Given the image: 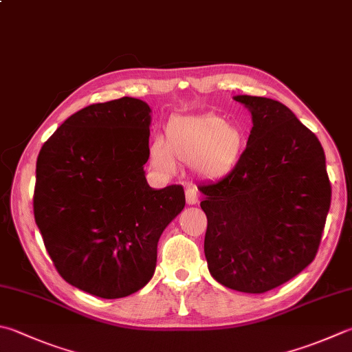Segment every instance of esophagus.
I'll return each mask as SVG.
<instances>
[{
	"label": "esophagus",
	"mask_w": 352,
	"mask_h": 352,
	"mask_svg": "<svg viewBox=\"0 0 352 352\" xmlns=\"http://www.w3.org/2000/svg\"><path fill=\"white\" fill-rule=\"evenodd\" d=\"M185 199H187L188 205H195L199 201V195L195 188H187L185 190Z\"/></svg>",
	"instance_id": "obj_1"
}]
</instances>
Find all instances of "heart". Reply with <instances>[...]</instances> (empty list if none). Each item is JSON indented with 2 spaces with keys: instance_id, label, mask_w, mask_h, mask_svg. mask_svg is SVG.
Wrapping results in <instances>:
<instances>
[{
  "instance_id": "1",
  "label": "heart",
  "mask_w": 352,
  "mask_h": 352,
  "mask_svg": "<svg viewBox=\"0 0 352 352\" xmlns=\"http://www.w3.org/2000/svg\"><path fill=\"white\" fill-rule=\"evenodd\" d=\"M245 150L239 125L216 113L176 116L165 127V139L150 145V165L161 173H175L177 162L193 164L199 175L216 179L231 173Z\"/></svg>"
}]
</instances>
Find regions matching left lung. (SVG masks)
Wrapping results in <instances>:
<instances>
[{
  "mask_svg": "<svg viewBox=\"0 0 352 352\" xmlns=\"http://www.w3.org/2000/svg\"><path fill=\"white\" fill-rule=\"evenodd\" d=\"M253 127L237 167L197 187L207 214L204 251L223 287L261 294L314 261L329 205L324 153L287 105L237 95Z\"/></svg>",
  "mask_w": 352,
  "mask_h": 352,
  "instance_id": "left-lung-1",
  "label": "left lung"
}]
</instances>
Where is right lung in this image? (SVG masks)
Wrapping results in <instances>:
<instances>
[{"label":"right lung","mask_w":352,"mask_h":352,"mask_svg":"<svg viewBox=\"0 0 352 352\" xmlns=\"http://www.w3.org/2000/svg\"><path fill=\"white\" fill-rule=\"evenodd\" d=\"M151 109L124 96L65 119L36 161L35 222L63 279L102 299L155 274L157 242L185 207L181 185L145 179Z\"/></svg>","instance_id":"add662e5"}]
</instances>
